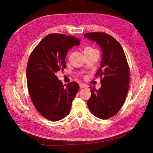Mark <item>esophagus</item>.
I'll use <instances>...</instances> for the list:
<instances>
[{"label": "esophagus", "mask_w": 153, "mask_h": 153, "mask_svg": "<svg viewBox=\"0 0 153 153\" xmlns=\"http://www.w3.org/2000/svg\"><path fill=\"white\" fill-rule=\"evenodd\" d=\"M79 86H80V88H87L88 87L87 85H85L84 84H80Z\"/></svg>", "instance_id": "34e87169"}]
</instances>
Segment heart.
Wrapping results in <instances>:
<instances>
[{
	"mask_svg": "<svg viewBox=\"0 0 153 153\" xmlns=\"http://www.w3.org/2000/svg\"><path fill=\"white\" fill-rule=\"evenodd\" d=\"M94 52H98V51L91 47H86L84 49V53H94Z\"/></svg>",
	"mask_w": 153,
	"mask_h": 153,
	"instance_id": "1",
	"label": "heart"
}]
</instances>
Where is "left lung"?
Listing matches in <instances>:
<instances>
[{
  "label": "left lung",
  "mask_w": 153,
  "mask_h": 153,
  "mask_svg": "<svg viewBox=\"0 0 153 153\" xmlns=\"http://www.w3.org/2000/svg\"><path fill=\"white\" fill-rule=\"evenodd\" d=\"M85 37L96 42L103 53L100 69L101 87L91 88L87 106L96 117L107 119L116 115L126 100L129 87V66L120 43L105 33H89ZM103 77L102 78V77Z\"/></svg>",
  "instance_id": "8db88e82"
}]
</instances>
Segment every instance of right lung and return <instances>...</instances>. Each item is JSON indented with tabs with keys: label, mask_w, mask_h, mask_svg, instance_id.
<instances>
[{
	"label": "right lung",
	"mask_w": 153,
	"mask_h": 153,
	"mask_svg": "<svg viewBox=\"0 0 153 153\" xmlns=\"http://www.w3.org/2000/svg\"><path fill=\"white\" fill-rule=\"evenodd\" d=\"M79 44V39L74 36L50 34L29 56L26 68L29 95L39 113L50 120H59L70 113L79 85L73 82L65 86L55 73L66 68L68 50Z\"/></svg>",
	"instance_id": "obj_1"
}]
</instances>
